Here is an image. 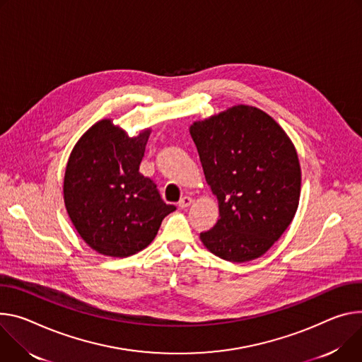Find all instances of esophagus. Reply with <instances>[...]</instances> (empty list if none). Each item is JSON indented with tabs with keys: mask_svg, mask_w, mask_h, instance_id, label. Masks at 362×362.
I'll use <instances>...</instances> for the list:
<instances>
[{
	"mask_svg": "<svg viewBox=\"0 0 362 362\" xmlns=\"http://www.w3.org/2000/svg\"><path fill=\"white\" fill-rule=\"evenodd\" d=\"M190 204H192V198L190 196H183V198H180V201H179V208L180 209H185V208H187V206H190Z\"/></svg>",
	"mask_w": 362,
	"mask_h": 362,
	"instance_id": "34e87169",
	"label": "esophagus"
}]
</instances>
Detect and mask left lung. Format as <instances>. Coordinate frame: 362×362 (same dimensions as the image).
<instances>
[{"label": "left lung", "instance_id": "1", "mask_svg": "<svg viewBox=\"0 0 362 362\" xmlns=\"http://www.w3.org/2000/svg\"><path fill=\"white\" fill-rule=\"evenodd\" d=\"M190 136L219 206L218 222L201 233V241L226 261L261 257L299 205L302 177L294 146L270 115L248 105L194 122Z\"/></svg>", "mask_w": 362, "mask_h": 362}]
</instances>
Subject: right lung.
Returning <instances> with one entry per match:
<instances>
[{
	"label": "right lung",
	"mask_w": 362,
	"mask_h": 362,
	"mask_svg": "<svg viewBox=\"0 0 362 362\" xmlns=\"http://www.w3.org/2000/svg\"><path fill=\"white\" fill-rule=\"evenodd\" d=\"M150 129L129 139L103 119L75 146L64 173V205L83 241L100 254L128 257L146 248L176 209L140 173Z\"/></svg>",
	"instance_id": "1"
}]
</instances>
